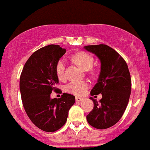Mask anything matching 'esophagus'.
I'll return each instance as SVG.
<instances>
[{
	"mask_svg": "<svg viewBox=\"0 0 150 150\" xmlns=\"http://www.w3.org/2000/svg\"><path fill=\"white\" fill-rule=\"evenodd\" d=\"M83 100V98H81V97H76V102H81Z\"/></svg>",
	"mask_w": 150,
	"mask_h": 150,
	"instance_id": "1",
	"label": "esophagus"
}]
</instances>
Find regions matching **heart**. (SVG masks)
<instances>
[{"label":"heart","instance_id":"heart-1","mask_svg":"<svg viewBox=\"0 0 150 150\" xmlns=\"http://www.w3.org/2000/svg\"><path fill=\"white\" fill-rule=\"evenodd\" d=\"M74 61L80 67L86 71H88L91 74L96 73L92 69L93 64V59L89 54L86 52H79L75 54L73 57ZM56 73L59 79H64L66 76V64L63 59L59 60L56 65ZM89 87V83L87 81H74L65 86V91L68 93L76 96H83L86 93Z\"/></svg>","mask_w":150,"mask_h":150}]
</instances>
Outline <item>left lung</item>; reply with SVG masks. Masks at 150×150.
Returning <instances> with one entry per match:
<instances>
[{
  "label": "left lung",
  "mask_w": 150,
  "mask_h": 150,
  "mask_svg": "<svg viewBox=\"0 0 150 150\" xmlns=\"http://www.w3.org/2000/svg\"><path fill=\"white\" fill-rule=\"evenodd\" d=\"M84 49L95 54L100 59V72L91 96L102 94L93 110L86 116L88 124L97 129H106L117 123L128 103L131 93V79L128 67L115 50L106 45H88Z\"/></svg>",
  "instance_id": "obj_1"
}]
</instances>
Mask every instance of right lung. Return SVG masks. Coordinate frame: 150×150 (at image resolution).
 <instances>
[{"label":"right lung","instance_id":"add662e5","mask_svg":"<svg viewBox=\"0 0 150 150\" xmlns=\"http://www.w3.org/2000/svg\"><path fill=\"white\" fill-rule=\"evenodd\" d=\"M66 52L59 45H50L35 51L25 64L20 78V90L25 112L35 126L52 132L66 123L74 96L64 93L60 98H50L59 83L57 62Z\"/></svg>","mask_w":150,"mask_h":150}]
</instances>
